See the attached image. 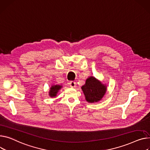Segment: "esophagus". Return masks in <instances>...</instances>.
<instances>
[{
	"mask_svg": "<svg viewBox=\"0 0 150 150\" xmlns=\"http://www.w3.org/2000/svg\"><path fill=\"white\" fill-rule=\"evenodd\" d=\"M69 84H70V86H71V87H75V86H76V83L75 81H71V82L69 83Z\"/></svg>",
	"mask_w": 150,
	"mask_h": 150,
	"instance_id": "1",
	"label": "esophagus"
}]
</instances>
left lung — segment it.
I'll use <instances>...</instances> for the list:
<instances>
[{
  "label": "left lung",
  "instance_id": "8db88e82",
  "mask_svg": "<svg viewBox=\"0 0 150 150\" xmlns=\"http://www.w3.org/2000/svg\"><path fill=\"white\" fill-rule=\"evenodd\" d=\"M86 101L95 103L101 100L106 92V87L101 82L96 80L93 76L87 79L86 84L81 87Z\"/></svg>",
  "mask_w": 150,
  "mask_h": 150
}]
</instances>
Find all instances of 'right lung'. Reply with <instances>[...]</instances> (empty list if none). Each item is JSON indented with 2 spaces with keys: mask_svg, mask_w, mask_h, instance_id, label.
<instances>
[{
  "mask_svg": "<svg viewBox=\"0 0 150 150\" xmlns=\"http://www.w3.org/2000/svg\"><path fill=\"white\" fill-rule=\"evenodd\" d=\"M62 87L61 86H59V85H54V86H52V87L51 88V91H50V92H49V95L51 97L55 96L59 90Z\"/></svg>",
  "mask_w": 150,
  "mask_h": 150,
  "instance_id": "obj_1",
  "label": "right lung"
}]
</instances>
